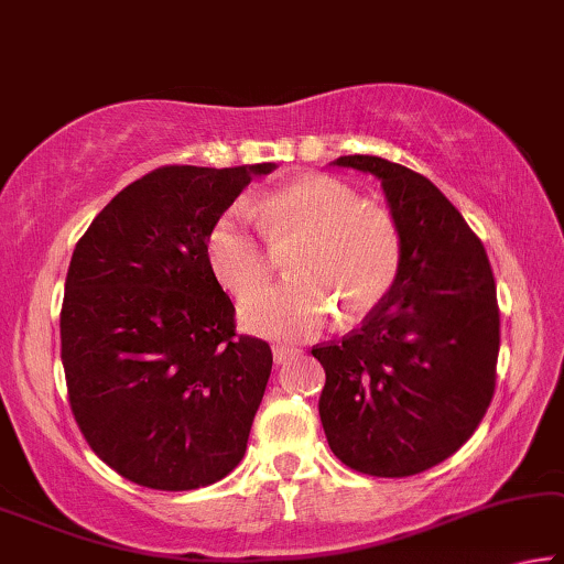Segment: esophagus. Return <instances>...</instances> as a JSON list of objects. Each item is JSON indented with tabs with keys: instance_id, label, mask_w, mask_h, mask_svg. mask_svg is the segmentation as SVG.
Masks as SVG:
<instances>
[{
	"instance_id": "1",
	"label": "esophagus",
	"mask_w": 564,
	"mask_h": 564,
	"mask_svg": "<svg viewBox=\"0 0 564 564\" xmlns=\"http://www.w3.org/2000/svg\"><path fill=\"white\" fill-rule=\"evenodd\" d=\"M272 355H274V362H276V366H282V362L292 360L294 355H297V350L290 348V345H274V348H272Z\"/></svg>"
}]
</instances>
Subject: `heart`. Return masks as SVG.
I'll list each match as a JSON object with an SVG mask.
<instances>
[{
    "label": "heart",
    "mask_w": 564,
    "mask_h": 564,
    "mask_svg": "<svg viewBox=\"0 0 564 564\" xmlns=\"http://www.w3.org/2000/svg\"><path fill=\"white\" fill-rule=\"evenodd\" d=\"M262 237L245 209L219 214L206 234V259L221 288L249 297L290 257L294 284L241 305L245 330L274 340H310L337 310L360 319L383 305L401 272V234L378 206L333 176H305L254 206Z\"/></svg>",
    "instance_id": "b5f03b06"
}]
</instances>
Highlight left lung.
<instances>
[{
    "label": "left lung",
    "mask_w": 564,
    "mask_h": 564,
    "mask_svg": "<svg viewBox=\"0 0 564 564\" xmlns=\"http://www.w3.org/2000/svg\"><path fill=\"white\" fill-rule=\"evenodd\" d=\"M335 166L372 173L401 234V272L383 305L343 343L315 345L319 421L345 466L413 476L456 454L487 413L499 355L489 257L426 176L378 155Z\"/></svg>",
    "instance_id": "8db88e82"
}]
</instances>
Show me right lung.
Segmentation results:
<instances>
[{"label": "right lung", "mask_w": 564, "mask_h": 564, "mask_svg": "<svg viewBox=\"0 0 564 564\" xmlns=\"http://www.w3.org/2000/svg\"><path fill=\"white\" fill-rule=\"evenodd\" d=\"M274 169H155L77 241L59 312L67 395L93 452L128 481L209 487L247 452L272 350L234 333L206 234Z\"/></svg>", "instance_id": "add662e5"}]
</instances>
